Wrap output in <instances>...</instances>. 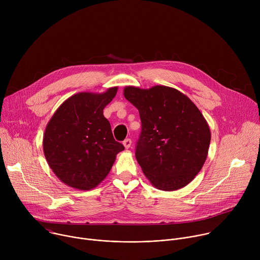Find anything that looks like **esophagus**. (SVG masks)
<instances>
[{"label":"esophagus","instance_id":"esophagus-1","mask_svg":"<svg viewBox=\"0 0 260 260\" xmlns=\"http://www.w3.org/2000/svg\"><path fill=\"white\" fill-rule=\"evenodd\" d=\"M123 146L125 147V149H128V148L132 146V140L131 139H125L123 141Z\"/></svg>","mask_w":260,"mask_h":260}]
</instances>
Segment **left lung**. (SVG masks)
<instances>
[{
	"instance_id": "1",
	"label": "left lung",
	"mask_w": 260,
	"mask_h": 260,
	"mask_svg": "<svg viewBox=\"0 0 260 260\" xmlns=\"http://www.w3.org/2000/svg\"><path fill=\"white\" fill-rule=\"evenodd\" d=\"M124 98L138 110L142 133L136 158L147 179L164 191L188 185L202 170L211 131L194 103L176 88L125 86Z\"/></svg>"
}]
</instances>
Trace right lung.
Instances as JSON below:
<instances>
[{"label": "right lung", "instance_id": "1", "mask_svg": "<svg viewBox=\"0 0 260 260\" xmlns=\"http://www.w3.org/2000/svg\"><path fill=\"white\" fill-rule=\"evenodd\" d=\"M118 87L102 93L79 92L67 99L48 121L43 136L45 158L66 185L90 190L108 176L116 155L124 150L114 140L103 110Z\"/></svg>", "mask_w": 260, "mask_h": 260}]
</instances>
